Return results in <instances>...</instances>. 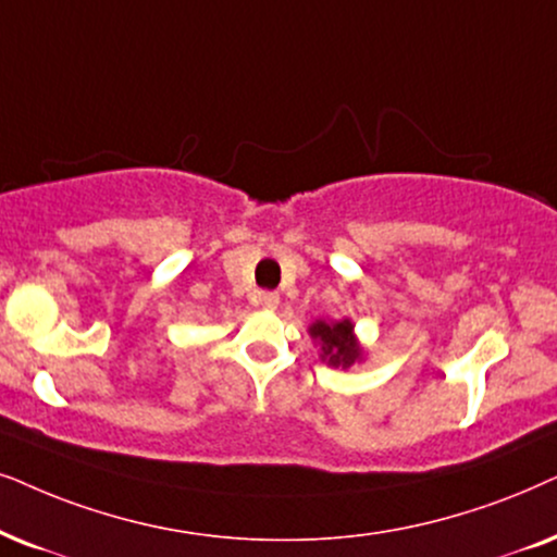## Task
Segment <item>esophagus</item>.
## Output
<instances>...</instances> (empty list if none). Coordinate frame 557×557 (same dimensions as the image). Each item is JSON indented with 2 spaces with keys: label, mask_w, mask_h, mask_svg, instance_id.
<instances>
[{
  "label": "esophagus",
  "mask_w": 557,
  "mask_h": 557,
  "mask_svg": "<svg viewBox=\"0 0 557 557\" xmlns=\"http://www.w3.org/2000/svg\"><path fill=\"white\" fill-rule=\"evenodd\" d=\"M258 305H261L263 309H276L278 307V294L263 292L261 296H258Z\"/></svg>",
  "instance_id": "1"
}]
</instances>
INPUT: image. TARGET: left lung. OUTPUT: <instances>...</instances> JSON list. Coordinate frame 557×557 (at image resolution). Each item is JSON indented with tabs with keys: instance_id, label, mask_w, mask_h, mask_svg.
Listing matches in <instances>:
<instances>
[{
	"instance_id": "obj_1",
	"label": "left lung",
	"mask_w": 557,
	"mask_h": 557,
	"mask_svg": "<svg viewBox=\"0 0 557 557\" xmlns=\"http://www.w3.org/2000/svg\"><path fill=\"white\" fill-rule=\"evenodd\" d=\"M309 337L320 348V360L330 368H350L366 358L363 345L356 335L352 320H314L309 324Z\"/></svg>"
}]
</instances>
